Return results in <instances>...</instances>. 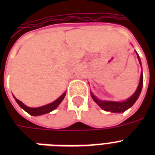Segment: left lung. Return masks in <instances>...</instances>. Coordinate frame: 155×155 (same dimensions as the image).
<instances>
[{
    "label": "left lung",
    "instance_id": "1",
    "mask_svg": "<svg viewBox=\"0 0 155 155\" xmlns=\"http://www.w3.org/2000/svg\"><path fill=\"white\" fill-rule=\"evenodd\" d=\"M137 53V52H136ZM137 58L139 60V63L141 64V60H140V58L138 54L137 53ZM142 66V64H141ZM142 84H143V74H142V71L141 73V76H140V82L139 84L137 86V88L136 90V92L133 94L132 97H130L129 99H127L125 101L122 102H117V101H101L98 98L95 97L93 93L91 92V97L93 99L96 103L98 104V105L101 107V108H103L104 110L105 111H109L111 113H122V112H125V110H127L128 108H130V107H132L133 104L136 102V101L137 100L138 97H139L140 93L142 92Z\"/></svg>",
    "mask_w": 155,
    "mask_h": 155
}]
</instances>
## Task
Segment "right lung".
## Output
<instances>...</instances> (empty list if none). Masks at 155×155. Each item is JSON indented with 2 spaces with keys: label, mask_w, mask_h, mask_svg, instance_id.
I'll use <instances>...</instances> for the list:
<instances>
[{
  "label": "right lung",
  "mask_w": 155,
  "mask_h": 155,
  "mask_svg": "<svg viewBox=\"0 0 155 155\" xmlns=\"http://www.w3.org/2000/svg\"><path fill=\"white\" fill-rule=\"evenodd\" d=\"M66 96V92L63 93L61 97H59L57 100H55L54 101L52 102L51 104H48L47 105L42 106V107H38V108H30V107H28V106L25 105L24 104L22 103L21 101H20L19 100L16 99L15 100L17 103L19 104L21 108H22L24 110L28 113L29 114L32 116H39V115H42V114H45V113H48L50 112H51L53 111L54 109H55L58 105H59V104L62 102L63 99H64V97Z\"/></svg>",
  "instance_id": "obj_1"
}]
</instances>
